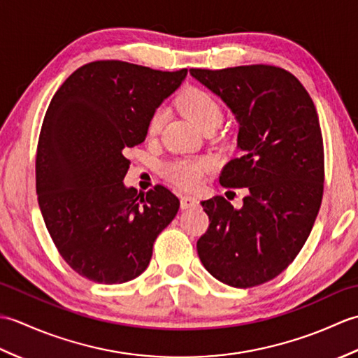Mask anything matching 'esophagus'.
I'll use <instances>...</instances> for the list:
<instances>
[{"label": "esophagus", "instance_id": "esophagus-1", "mask_svg": "<svg viewBox=\"0 0 358 358\" xmlns=\"http://www.w3.org/2000/svg\"><path fill=\"white\" fill-rule=\"evenodd\" d=\"M180 206H181V209L196 208V206H199V200L194 199V196L183 195V196H181V199H180Z\"/></svg>", "mask_w": 358, "mask_h": 358}]
</instances>
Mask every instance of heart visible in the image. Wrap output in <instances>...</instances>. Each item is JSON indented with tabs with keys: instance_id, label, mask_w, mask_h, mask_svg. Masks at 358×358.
<instances>
[{
	"instance_id": "1",
	"label": "heart",
	"mask_w": 358,
	"mask_h": 358,
	"mask_svg": "<svg viewBox=\"0 0 358 358\" xmlns=\"http://www.w3.org/2000/svg\"><path fill=\"white\" fill-rule=\"evenodd\" d=\"M178 106L185 115L192 120L201 131L209 126H214L222 121L223 112L217 98L209 90L203 87H187L178 96ZM164 112L157 109L152 113L148 121V134L157 135L163 126ZM214 169L212 159L206 157L192 158V159H175L164 164V177L185 191H195L203 183L204 177Z\"/></svg>"
}]
</instances>
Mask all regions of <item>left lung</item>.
I'll return each mask as SVG.
<instances>
[{"mask_svg":"<svg viewBox=\"0 0 358 358\" xmlns=\"http://www.w3.org/2000/svg\"><path fill=\"white\" fill-rule=\"evenodd\" d=\"M235 113L241 155L220 183L248 187L241 209L201 201L209 227L196 250L212 277L254 287L280 275L305 245L323 199V136L313 98L291 72L269 64L191 69Z\"/></svg>","mask_w":358,"mask_h":358,"instance_id":"left-lung-1","label":"left lung"}]
</instances>
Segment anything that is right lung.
Listing matches in <instances>:
<instances>
[{
    "label": "right lung",
    "instance_id": "add662e5",
    "mask_svg": "<svg viewBox=\"0 0 358 358\" xmlns=\"http://www.w3.org/2000/svg\"><path fill=\"white\" fill-rule=\"evenodd\" d=\"M186 73L101 59L53 95L36 146L38 204L59 255L81 277L103 285L136 278L177 215L180 201L167 187L138 194L124 186V154L146 140L150 115Z\"/></svg>",
    "mask_w": 358,
    "mask_h": 358
}]
</instances>
